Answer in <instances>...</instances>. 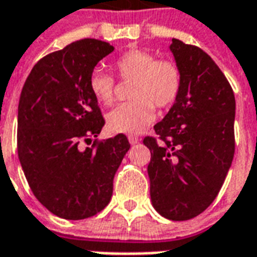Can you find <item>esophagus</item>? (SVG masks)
<instances>
[{"instance_id": "34e87169", "label": "esophagus", "mask_w": 257, "mask_h": 257, "mask_svg": "<svg viewBox=\"0 0 257 257\" xmlns=\"http://www.w3.org/2000/svg\"><path fill=\"white\" fill-rule=\"evenodd\" d=\"M128 140H129V143L133 145V144H137L140 139H139V136H136V135H129Z\"/></svg>"}]
</instances>
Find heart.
I'll return each mask as SVG.
<instances>
[{
	"instance_id": "obj_1",
	"label": "heart",
	"mask_w": 257,
	"mask_h": 257,
	"mask_svg": "<svg viewBox=\"0 0 257 257\" xmlns=\"http://www.w3.org/2000/svg\"><path fill=\"white\" fill-rule=\"evenodd\" d=\"M114 68L120 80L132 81L129 88L132 100L118 105L108 114V126L112 132H140L155 118V106L168 108L181 92L183 74L177 64L157 58L149 50H126L114 61ZM89 89L94 98L106 106L116 98V80L104 70L94 69L90 73Z\"/></svg>"
}]
</instances>
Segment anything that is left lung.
Masks as SVG:
<instances>
[{
  "mask_svg": "<svg viewBox=\"0 0 257 257\" xmlns=\"http://www.w3.org/2000/svg\"><path fill=\"white\" fill-rule=\"evenodd\" d=\"M183 74L177 100L155 136L151 151V200L173 221L193 219L219 195L235 155V94L216 62L199 46L172 38Z\"/></svg>",
  "mask_w": 257,
  "mask_h": 257,
  "instance_id": "obj_1",
  "label": "left lung"
}]
</instances>
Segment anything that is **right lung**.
<instances>
[{"mask_svg":"<svg viewBox=\"0 0 257 257\" xmlns=\"http://www.w3.org/2000/svg\"><path fill=\"white\" fill-rule=\"evenodd\" d=\"M114 48L96 38L46 54L26 78L18 104L17 151L30 189L53 215L94 216L110 201L113 177L131 148L122 133L97 137L105 120L89 89L97 62Z\"/></svg>","mask_w":257,"mask_h":257,"instance_id":"add662e5","label":"right lung"}]
</instances>
